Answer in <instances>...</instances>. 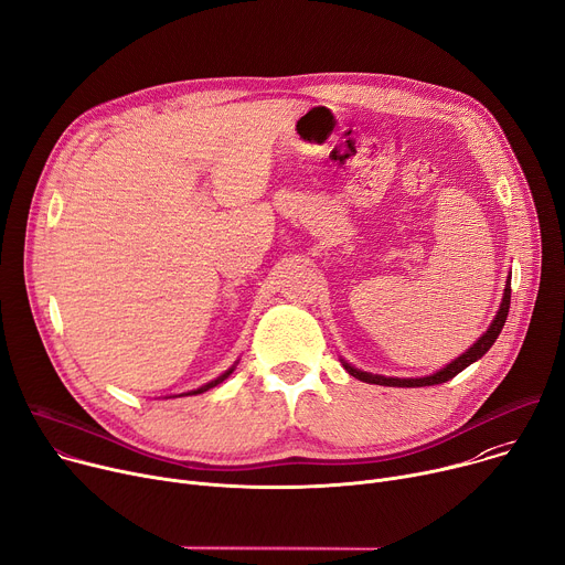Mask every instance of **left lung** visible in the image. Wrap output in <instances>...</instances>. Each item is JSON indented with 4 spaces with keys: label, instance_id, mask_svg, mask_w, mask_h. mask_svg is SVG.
I'll use <instances>...</instances> for the list:
<instances>
[{
    "label": "left lung",
    "instance_id": "1",
    "mask_svg": "<svg viewBox=\"0 0 565 565\" xmlns=\"http://www.w3.org/2000/svg\"><path fill=\"white\" fill-rule=\"evenodd\" d=\"M509 302H511V278H507L504 294H502V300H500V310H498L495 319L491 321L489 330L480 339H477L466 353H461L457 360H452L450 364H446L444 369H439L437 373H431V375H423V377H386V375H373V373H366L362 369H355L353 364H349L343 358H341V364L353 377H358L362 382H369V384H382V386H431V384L448 382L457 373H461L466 366H470L472 362H477V360L484 358L489 353V349L495 343L498 334L504 328V321H507V315H509Z\"/></svg>",
    "mask_w": 565,
    "mask_h": 565
}]
</instances>
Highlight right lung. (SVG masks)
Returning a JSON list of instances; mask_svg holds the SVG:
<instances>
[{"mask_svg":"<svg viewBox=\"0 0 565 565\" xmlns=\"http://www.w3.org/2000/svg\"><path fill=\"white\" fill-rule=\"evenodd\" d=\"M237 364H239V362H235V364H233V366H231V369H228V371H224V373H222V375H220V377H214V380H210V382H205V384H203V386H199V388H194V392H188V394H179V396H196V394H203V392H207V388H212V386H216V384H222V382H224V380H226V377H228V375H231V373H233V371H235V366H237Z\"/></svg>","mask_w":565,"mask_h":565,"instance_id":"right-lung-1","label":"right lung"}]
</instances>
